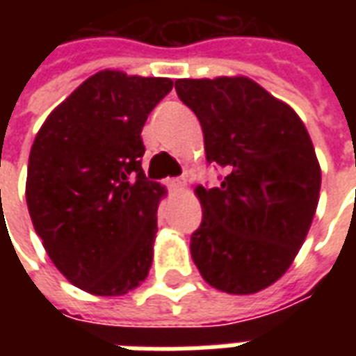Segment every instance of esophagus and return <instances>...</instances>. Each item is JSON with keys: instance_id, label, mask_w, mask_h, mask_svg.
I'll use <instances>...</instances> for the list:
<instances>
[{"instance_id": "34e87169", "label": "esophagus", "mask_w": 356, "mask_h": 356, "mask_svg": "<svg viewBox=\"0 0 356 356\" xmlns=\"http://www.w3.org/2000/svg\"><path fill=\"white\" fill-rule=\"evenodd\" d=\"M168 185H170V188H173V191H181V188H185L186 181H185V177L170 179V181H168Z\"/></svg>"}]
</instances>
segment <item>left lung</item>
Wrapping results in <instances>:
<instances>
[{
	"mask_svg": "<svg viewBox=\"0 0 356 356\" xmlns=\"http://www.w3.org/2000/svg\"><path fill=\"white\" fill-rule=\"evenodd\" d=\"M200 120L217 186H196L202 223L191 254L204 280L227 293H255L288 270L313 223L321 165L305 125L250 78L177 80Z\"/></svg>",
	"mask_w": 356,
	"mask_h": 356,
	"instance_id": "8db88e82",
	"label": "left lung"
}]
</instances>
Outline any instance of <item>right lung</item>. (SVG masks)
Masks as SVG:
<instances>
[{
	"mask_svg": "<svg viewBox=\"0 0 356 356\" xmlns=\"http://www.w3.org/2000/svg\"><path fill=\"white\" fill-rule=\"evenodd\" d=\"M171 88L170 78L102 70L35 135L28 211L51 261L83 291L124 296L147 278L165 188L140 168V131Z\"/></svg>",
	"mask_w": 356,
	"mask_h": 356,
	"instance_id": "1",
	"label": "right lung"
}]
</instances>
